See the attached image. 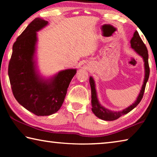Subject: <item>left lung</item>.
Here are the masks:
<instances>
[{
  "mask_svg": "<svg viewBox=\"0 0 157 157\" xmlns=\"http://www.w3.org/2000/svg\"><path fill=\"white\" fill-rule=\"evenodd\" d=\"M131 47L134 49L136 53H138L140 56H141L144 61L145 65V79L143 82V84L142 86L141 90L136 100L135 101L134 104L130 105L126 109H124L123 111H112L107 109L103 107L99 103V101L98 100L96 90H95V82L92 77H90L89 82L91 85V105H92V111L96 116L98 118H99L104 121H114L120 118L121 116L124 115L131 111L133 109H134L136 106L139 104L141 101L143 94H144L146 83L148 80L149 75H150V67H149L148 63V51L147 47L145 46V44L143 43L141 38H140L139 33L136 30L134 33V35L130 41Z\"/></svg>",
  "mask_w": 157,
  "mask_h": 157,
  "instance_id": "1",
  "label": "left lung"
}]
</instances>
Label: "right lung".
Instances as JSON below:
<instances>
[{"mask_svg":"<svg viewBox=\"0 0 157 157\" xmlns=\"http://www.w3.org/2000/svg\"><path fill=\"white\" fill-rule=\"evenodd\" d=\"M48 21L36 18L18 36L12 47L8 66L10 84L16 100L36 116H49L62 107L69 84L76 69H66L50 79L40 78L34 60L37 41L36 32Z\"/></svg>","mask_w":157,"mask_h":157,"instance_id":"1","label":"right lung"}]
</instances>
